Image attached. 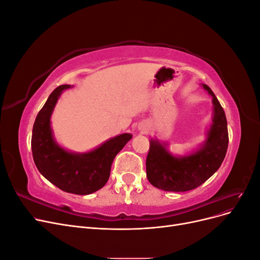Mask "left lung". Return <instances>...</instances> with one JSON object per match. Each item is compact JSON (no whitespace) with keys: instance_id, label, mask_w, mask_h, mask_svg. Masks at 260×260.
<instances>
[{"instance_id":"obj_1","label":"left lung","mask_w":260,"mask_h":260,"mask_svg":"<svg viewBox=\"0 0 260 260\" xmlns=\"http://www.w3.org/2000/svg\"><path fill=\"white\" fill-rule=\"evenodd\" d=\"M212 96L214 118L205 144L198 152L175 157L158 141L151 140L146 157V177L157 188L170 192H186L208 180L224 159L229 135L222 106L208 85L203 84Z\"/></svg>"}]
</instances>
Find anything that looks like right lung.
I'll return each mask as SVG.
<instances>
[{
    "label": "right lung",
    "instance_id": "add662e5",
    "mask_svg": "<svg viewBox=\"0 0 260 260\" xmlns=\"http://www.w3.org/2000/svg\"><path fill=\"white\" fill-rule=\"evenodd\" d=\"M69 88L68 84L57 86L37 115L31 148L38 170L51 183L67 193L86 195L106 184L114 158L132 136L123 133L85 154L69 153L61 148L53 139L50 119L60 93Z\"/></svg>",
    "mask_w": 260,
    "mask_h": 260
}]
</instances>
